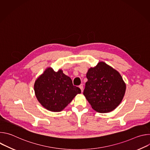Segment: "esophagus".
<instances>
[{
    "instance_id": "1",
    "label": "esophagus",
    "mask_w": 150,
    "mask_h": 150,
    "mask_svg": "<svg viewBox=\"0 0 150 150\" xmlns=\"http://www.w3.org/2000/svg\"><path fill=\"white\" fill-rule=\"evenodd\" d=\"M79 88L81 89V92L82 93L83 92V85L82 84H81L80 85H79Z\"/></svg>"
}]
</instances>
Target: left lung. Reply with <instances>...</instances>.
Returning <instances> with one entry per match:
<instances>
[{
  "label": "left lung",
  "mask_w": 150,
  "mask_h": 150,
  "mask_svg": "<svg viewBox=\"0 0 150 150\" xmlns=\"http://www.w3.org/2000/svg\"><path fill=\"white\" fill-rule=\"evenodd\" d=\"M83 95L92 108L98 113L115 110L122 101L126 83L119 72L104 62H100L87 73Z\"/></svg>",
  "instance_id": "left-lung-1"
}]
</instances>
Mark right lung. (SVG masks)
I'll return each mask as SVG.
<instances>
[{
	"instance_id": "1",
	"label": "right lung",
	"mask_w": 150,
	"mask_h": 150,
	"mask_svg": "<svg viewBox=\"0 0 150 150\" xmlns=\"http://www.w3.org/2000/svg\"><path fill=\"white\" fill-rule=\"evenodd\" d=\"M35 97L46 109L61 112L81 93L80 88L74 86L72 79L63 73L62 69L55 72L49 67L35 80L34 85Z\"/></svg>"
}]
</instances>
